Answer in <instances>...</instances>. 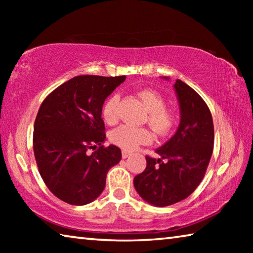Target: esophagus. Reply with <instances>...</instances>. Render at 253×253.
Wrapping results in <instances>:
<instances>
[{
  "instance_id": "esophagus-1",
  "label": "esophagus",
  "mask_w": 253,
  "mask_h": 253,
  "mask_svg": "<svg viewBox=\"0 0 253 253\" xmlns=\"http://www.w3.org/2000/svg\"><path fill=\"white\" fill-rule=\"evenodd\" d=\"M122 155H123V158H127V157H129V156H130V152H127V151H123V153H122Z\"/></svg>"
}]
</instances>
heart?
Listing matches in <instances>:
<instances>
[{
	"label": "heart",
	"mask_w": 253,
	"mask_h": 253,
	"mask_svg": "<svg viewBox=\"0 0 253 253\" xmlns=\"http://www.w3.org/2000/svg\"><path fill=\"white\" fill-rule=\"evenodd\" d=\"M137 96L148 110V123L154 130L164 135L169 132L174 125V115L170 110L166 109V102L160 93L152 89H144L137 92ZM118 96L109 97L102 106V118L107 124L117 122V104ZM111 143L117 145L125 151H132L139 145L153 142V135L146 128L134 127L130 125H122L110 132Z\"/></svg>",
	"instance_id": "heart-1"
}]
</instances>
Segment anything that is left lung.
I'll use <instances>...</instances> for the list:
<instances>
[{"label":"left lung","mask_w":253,"mask_h":253,"mask_svg":"<svg viewBox=\"0 0 253 253\" xmlns=\"http://www.w3.org/2000/svg\"><path fill=\"white\" fill-rule=\"evenodd\" d=\"M174 88L181 110L179 126L172 138L156 149L161 158L146 156V169L134 178L140 198L161 208L193 193L207 172L214 145L212 115L202 97L179 79Z\"/></svg>","instance_id":"8db88e82"}]
</instances>
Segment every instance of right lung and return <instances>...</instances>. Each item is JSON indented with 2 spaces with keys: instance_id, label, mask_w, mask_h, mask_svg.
I'll return each mask as SVG.
<instances>
[{
  "instance_id": "obj_1",
  "label": "right lung",
  "mask_w": 253,
  "mask_h": 253,
  "mask_svg": "<svg viewBox=\"0 0 253 253\" xmlns=\"http://www.w3.org/2000/svg\"><path fill=\"white\" fill-rule=\"evenodd\" d=\"M125 76H77L46 96L38 111L33 152L42 179L63 202L84 205L101 194L121 148L105 147L102 105ZM89 149L93 153H87Z\"/></svg>"
}]
</instances>
